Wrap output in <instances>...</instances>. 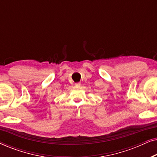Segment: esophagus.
I'll return each mask as SVG.
<instances>
[{
    "label": "esophagus",
    "mask_w": 157,
    "mask_h": 157,
    "mask_svg": "<svg viewBox=\"0 0 157 157\" xmlns=\"http://www.w3.org/2000/svg\"><path fill=\"white\" fill-rule=\"evenodd\" d=\"M75 86H80L81 83H75Z\"/></svg>",
    "instance_id": "1"
}]
</instances>
